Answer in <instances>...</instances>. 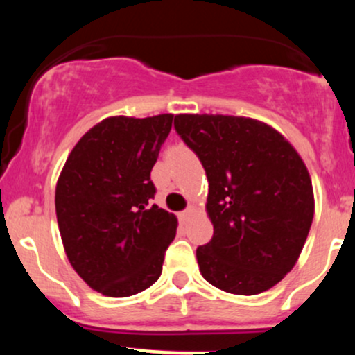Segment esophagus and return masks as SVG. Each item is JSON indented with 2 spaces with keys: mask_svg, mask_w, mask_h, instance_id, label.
Returning a JSON list of instances; mask_svg holds the SVG:
<instances>
[{
  "mask_svg": "<svg viewBox=\"0 0 355 355\" xmlns=\"http://www.w3.org/2000/svg\"><path fill=\"white\" fill-rule=\"evenodd\" d=\"M193 214H195V209H193V207H189V209H187L185 211H182V214H180V218H182V220H189Z\"/></svg>",
  "mask_w": 355,
  "mask_h": 355,
  "instance_id": "obj_1",
  "label": "esophagus"
}]
</instances>
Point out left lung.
Listing matches in <instances>:
<instances>
[{
	"label": "left lung",
	"mask_w": 355,
	"mask_h": 355,
	"mask_svg": "<svg viewBox=\"0 0 355 355\" xmlns=\"http://www.w3.org/2000/svg\"><path fill=\"white\" fill-rule=\"evenodd\" d=\"M175 130L209 178L214 237L197 248L203 279L229 294L268 291L294 268L312 225L304 160L282 133L254 118L183 113Z\"/></svg>",
	"instance_id": "1"
}]
</instances>
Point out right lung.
Masks as SVG:
<instances>
[{"mask_svg":"<svg viewBox=\"0 0 355 355\" xmlns=\"http://www.w3.org/2000/svg\"><path fill=\"white\" fill-rule=\"evenodd\" d=\"M172 121V113L105 118L80 138L56 182L68 260L107 297L135 295L157 282L177 234V217L152 205L150 180Z\"/></svg>","mask_w":355,"mask_h":355,"instance_id":"obj_1","label":"right lung"}]
</instances>
